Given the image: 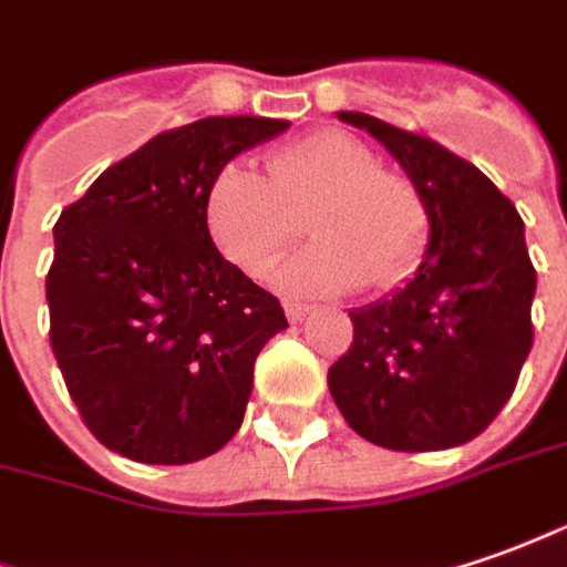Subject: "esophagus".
Returning a JSON list of instances; mask_svg holds the SVG:
<instances>
[{
	"mask_svg": "<svg viewBox=\"0 0 567 567\" xmlns=\"http://www.w3.org/2000/svg\"><path fill=\"white\" fill-rule=\"evenodd\" d=\"M313 313V307L310 303H300V300H285V316H288V322H300L303 316Z\"/></svg>",
	"mask_w": 567,
	"mask_h": 567,
	"instance_id": "obj_1",
	"label": "esophagus"
}]
</instances>
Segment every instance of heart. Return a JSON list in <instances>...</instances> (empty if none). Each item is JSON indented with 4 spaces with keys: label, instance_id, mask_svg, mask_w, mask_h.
Masks as SVG:
<instances>
[{
    "label": "heart",
    "instance_id": "1",
    "mask_svg": "<svg viewBox=\"0 0 567 567\" xmlns=\"http://www.w3.org/2000/svg\"><path fill=\"white\" fill-rule=\"evenodd\" d=\"M310 214L316 245L276 272L295 295L396 285L429 245V207L410 176L341 130H322L267 154L264 176L226 164L204 195V223L226 260L264 279Z\"/></svg>",
    "mask_w": 567,
    "mask_h": 567
}]
</instances>
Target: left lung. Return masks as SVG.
Here are the masks:
<instances>
[{
    "instance_id": "8db88e82",
    "label": "left lung",
    "mask_w": 567,
    "mask_h": 567,
    "mask_svg": "<svg viewBox=\"0 0 567 567\" xmlns=\"http://www.w3.org/2000/svg\"><path fill=\"white\" fill-rule=\"evenodd\" d=\"M394 154L429 207V248L403 288L350 310L353 344L329 391L369 444L429 453L477 437L525 365L537 269L515 204L460 154L360 111H338Z\"/></svg>"
}]
</instances>
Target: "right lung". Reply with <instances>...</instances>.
Listing matches in <instances>:
<instances>
[{"mask_svg": "<svg viewBox=\"0 0 567 567\" xmlns=\"http://www.w3.org/2000/svg\"><path fill=\"white\" fill-rule=\"evenodd\" d=\"M285 130L272 117L167 130L58 217L52 353L86 429L126 460L186 465L241 429L254 360L288 319L217 251L204 195L235 154Z\"/></svg>", "mask_w": 567, "mask_h": 567, "instance_id": "obj_1", "label": "right lung"}]
</instances>
